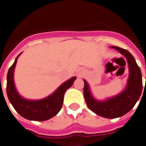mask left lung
<instances>
[{
  "mask_svg": "<svg viewBox=\"0 0 146 146\" xmlns=\"http://www.w3.org/2000/svg\"><path fill=\"white\" fill-rule=\"evenodd\" d=\"M126 57L128 61L129 77L124 91L104 102L96 101L93 98L87 82L84 80L83 94L88 108L98 115L107 118L121 117L129 112L140 99L143 89L142 74L135 58L129 51L116 46H111Z\"/></svg>",
  "mask_w": 146,
  "mask_h": 146,
  "instance_id": "1",
  "label": "left lung"
}]
</instances>
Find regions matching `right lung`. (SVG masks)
Here are the masks:
<instances>
[{
    "mask_svg": "<svg viewBox=\"0 0 146 146\" xmlns=\"http://www.w3.org/2000/svg\"><path fill=\"white\" fill-rule=\"evenodd\" d=\"M20 54L16 58L14 64L8 72L6 85L8 98L15 110L23 118L36 121H47L55 116L60 110L64 102V94L67 89L73 85L76 77H72L69 80L64 82L56 91L48 97L36 101L23 99L16 91L13 78L17 60Z\"/></svg>",
    "mask_w": 146,
    "mask_h": 146,
    "instance_id": "obj_1",
    "label": "right lung"
}]
</instances>
